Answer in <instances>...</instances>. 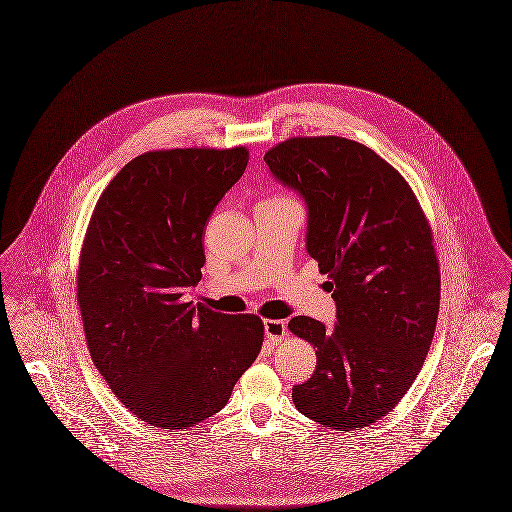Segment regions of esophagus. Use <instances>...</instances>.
Wrapping results in <instances>:
<instances>
[{"label":"esophagus","instance_id":"obj_1","mask_svg":"<svg viewBox=\"0 0 512 512\" xmlns=\"http://www.w3.org/2000/svg\"><path fill=\"white\" fill-rule=\"evenodd\" d=\"M265 335L271 343H282L288 335V329L280 319H265Z\"/></svg>","mask_w":512,"mask_h":512}]
</instances>
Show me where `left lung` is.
Instances as JSON below:
<instances>
[{
	"instance_id": "obj_1",
	"label": "left lung",
	"mask_w": 512,
	"mask_h": 512,
	"mask_svg": "<svg viewBox=\"0 0 512 512\" xmlns=\"http://www.w3.org/2000/svg\"><path fill=\"white\" fill-rule=\"evenodd\" d=\"M265 161L308 202V253L331 278L337 325L296 315L288 329L314 345L296 409L323 427L360 431L394 411L433 343L440 267L431 224L403 175L341 136H294Z\"/></svg>"
}]
</instances>
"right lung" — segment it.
Returning <instances> with one entry per match:
<instances>
[{
  "instance_id": "add662e5",
  "label": "right lung",
  "mask_w": 512,
  "mask_h": 512,
  "mask_svg": "<svg viewBox=\"0 0 512 512\" xmlns=\"http://www.w3.org/2000/svg\"><path fill=\"white\" fill-rule=\"evenodd\" d=\"M247 161L245 146L146 152L89 218L78 267L87 349L118 401L152 427L189 429L218 413L261 353L259 315L181 300L202 278L208 218Z\"/></svg>"
}]
</instances>
